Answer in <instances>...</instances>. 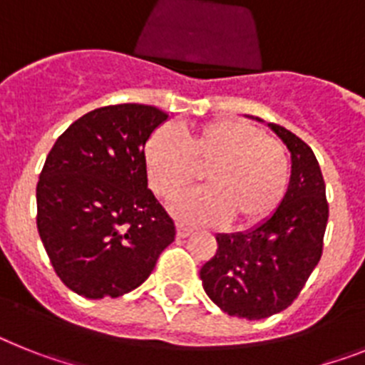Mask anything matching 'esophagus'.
<instances>
[{
    "label": "esophagus",
    "instance_id": "1",
    "mask_svg": "<svg viewBox=\"0 0 365 365\" xmlns=\"http://www.w3.org/2000/svg\"><path fill=\"white\" fill-rule=\"evenodd\" d=\"M192 234V228L185 227V225H177V237H188V235Z\"/></svg>",
    "mask_w": 365,
    "mask_h": 365
}]
</instances>
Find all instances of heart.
Returning a JSON list of instances; mask_svg holds the SVG:
<instances>
[{
    "label": "heart",
    "instance_id": "heart-1",
    "mask_svg": "<svg viewBox=\"0 0 365 365\" xmlns=\"http://www.w3.org/2000/svg\"><path fill=\"white\" fill-rule=\"evenodd\" d=\"M148 180L159 197H172L206 168L205 188L180 193L172 210L188 222L232 219L241 227L265 221L282 202L291 179V163L278 138L254 124L217 118L180 135L160 125L144 148Z\"/></svg>",
    "mask_w": 365,
    "mask_h": 365
}]
</instances>
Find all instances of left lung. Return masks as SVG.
Returning a JSON list of instances; mask_svg holds the SVG:
<instances>
[{
	"instance_id": "left-lung-1",
	"label": "left lung",
	"mask_w": 365,
	"mask_h": 365,
	"mask_svg": "<svg viewBox=\"0 0 365 365\" xmlns=\"http://www.w3.org/2000/svg\"><path fill=\"white\" fill-rule=\"evenodd\" d=\"M267 125L291 151L285 197L257 227L215 235L217 252L199 272L208 298L247 320L269 318L294 302L320 261L329 217L324 175L311 148L283 125Z\"/></svg>"
}]
</instances>
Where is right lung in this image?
Wrapping results in <instances>:
<instances>
[{"label":"right lung","mask_w":365,"mask_h":365,"mask_svg":"<svg viewBox=\"0 0 365 365\" xmlns=\"http://www.w3.org/2000/svg\"><path fill=\"white\" fill-rule=\"evenodd\" d=\"M168 113L106 106L63 131L36 186L38 232L54 272L89 299L143 285L175 225L148 188L144 148Z\"/></svg>","instance_id":"1"}]
</instances>
